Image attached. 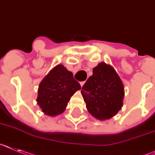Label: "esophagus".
<instances>
[{
	"label": "esophagus",
	"mask_w": 155,
	"mask_h": 155,
	"mask_svg": "<svg viewBox=\"0 0 155 155\" xmlns=\"http://www.w3.org/2000/svg\"><path fill=\"white\" fill-rule=\"evenodd\" d=\"M84 84H85V81L81 82V83H80V86H81V87H83V86L84 85Z\"/></svg>",
	"instance_id": "34e87169"
}]
</instances>
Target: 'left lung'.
I'll return each mask as SVG.
<instances>
[{"label": "left lung", "mask_w": 155, "mask_h": 155, "mask_svg": "<svg viewBox=\"0 0 155 155\" xmlns=\"http://www.w3.org/2000/svg\"><path fill=\"white\" fill-rule=\"evenodd\" d=\"M81 94L87 111L98 120L112 118L123 105V83L115 68L105 62L93 68V75L82 87Z\"/></svg>", "instance_id": "obj_1"}]
</instances>
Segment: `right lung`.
<instances>
[{
    "instance_id": "right-lung-1",
    "label": "right lung",
    "mask_w": 155,
    "mask_h": 155,
    "mask_svg": "<svg viewBox=\"0 0 155 155\" xmlns=\"http://www.w3.org/2000/svg\"><path fill=\"white\" fill-rule=\"evenodd\" d=\"M80 89L72 72L59 64L40 82L37 102L46 115L56 116L64 112L70 97Z\"/></svg>"
}]
</instances>
